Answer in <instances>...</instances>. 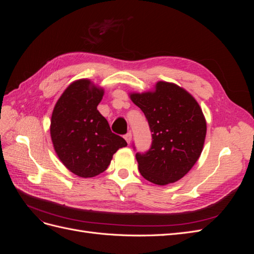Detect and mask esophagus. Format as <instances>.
<instances>
[{
	"label": "esophagus",
	"mask_w": 254,
	"mask_h": 254,
	"mask_svg": "<svg viewBox=\"0 0 254 254\" xmlns=\"http://www.w3.org/2000/svg\"><path fill=\"white\" fill-rule=\"evenodd\" d=\"M125 140H126V142L129 144L130 142H131V139H132V134H131V132H128L127 134H125Z\"/></svg>",
	"instance_id": "esophagus-1"
}]
</instances>
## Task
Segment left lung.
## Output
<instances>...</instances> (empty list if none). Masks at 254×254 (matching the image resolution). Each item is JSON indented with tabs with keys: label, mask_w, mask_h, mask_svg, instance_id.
<instances>
[{
	"label": "left lung",
	"mask_w": 254,
	"mask_h": 254,
	"mask_svg": "<svg viewBox=\"0 0 254 254\" xmlns=\"http://www.w3.org/2000/svg\"><path fill=\"white\" fill-rule=\"evenodd\" d=\"M129 95L152 132L149 150L135 155L141 175L157 186L180 180L203 149L206 122L200 106L187 90L167 81H158L152 91Z\"/></svg>",
	"instance_id": "obj_1"
}]
</instances>
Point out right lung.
<instances>
[{
    "label": "right lung",
    "mask_w": 254,
    "mask_h": 254,
    "mask_svg": "<svg viewBox=\"0 0 254 254\" xmlns=\"http://www.w3.org/2000/svg\"><path fill=\"white\" fill-rule=\"evenodd\" d=\"M104 92L90 79L75 80L61 94L52 113L54 149L67 170L81 178L105 172L114 153L127 146L97 110Z\"/></svg>",
    "instance_id": "1"
}]
</instances>
